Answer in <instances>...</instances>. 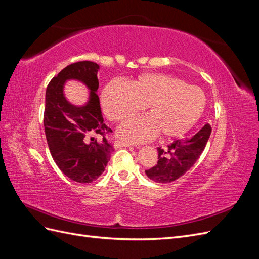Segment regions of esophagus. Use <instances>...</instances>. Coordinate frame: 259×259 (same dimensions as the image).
<instances>
[{"label": "esophagus", "mask_w": 259, "mask_h": 259, "mask_svg": "<svg viewBox=\"0 0 259 259\" xmlns=\"http://www.w3.org/2000/svg\"><path fill=\"white\" fill-rule=\"evenodd\" d=\"M122 147H132L131 144L127 143H124V142H115L114 143V148H122Z\"/></svg>", "instance_id": "1"}]
</instances>
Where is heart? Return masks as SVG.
Listing matches in <instances>:
<instances>
[{
  "label": "heart",
  "mask_w": 259,
  "mask_h": 259,
  "mask_svg": "<svg viewBox=\"0 0 259 259\" xmlns=\"http://www.w3.org/2000/svg\"><path fill=\"white\" fill-rule=\"evenodd\" d=\"M100 104L105 115L121 122L142 112L148 115L122 124L117 135L128 143H146L159 133L178 138L189 132L202 116L206 96L202 89L162 73H146L130 85L111 82L104 89Z\"/></svg>",
  "instance_id": "heart-1"
}]
</instances>
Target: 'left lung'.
Wrapping results in <instances>:
<instances>
[{
    "mask_svg": "<svg viewBox=\"0 0 259 259\" xmlns=\"http://www.w3.org/2000/svg\"><path fill=\"white\" fill-rule=\"evenodd\" d=\"M211 127L205 124L190 138L175 140L166 149L158 148V163L146 170V175L153 182L171 183L183 176L198 161L210 136Z\"/></svg>",
    "mask_w": 259,
    "mask_h": 259,
    "instance_id": "left-lung-1",
    "label": "left lung"
}]
</instances>
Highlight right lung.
I'll use <instances>...</instances> for the list:
<instances>
[{"label": "right lung", "instance_id": "obj_1", "mask_svg": "<svg viewBox=\"0 0 259 259\" xmlns=\"http://www.w3.org/2000/svg\"><path fill=\"white\" fill-rule=\"evenodd\" d=\"M98 70L93 61L74 62L53 77L45 94L44 128L51 154L62 173L81 184L92 183L103 174L114 150L105 137L112 131L104 123L96 94ZM69 79L79 80L89 89V100L83 106L65 98L63 88ZM95 136L103 137L101 143Z\"/></svg>", "mask_w": 259, "mask_h": 259}]
</instances>
